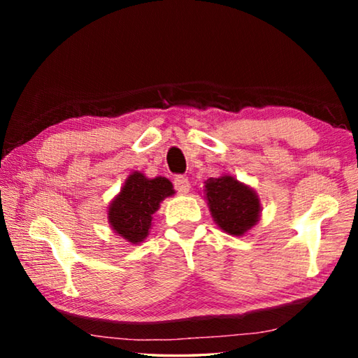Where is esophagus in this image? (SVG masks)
Returning a JSON list of instances; mask_svg holds the SVG:
<instances>
[{
    "label": "esophagus",
    "instance_id": "obj_1",
    "mask_svg": "<svg viewBox=\"0 0 358 358\" xmlns=\"http://www.w3.org/2000/svg\"><path fill=\"white\" fill-rule=\"evenodd\" d=\"M173 185H175V189H177L180 194L189 192L191 185H189V180H187L186 177H177L173 181Z\"/></svg>",
    "mask_w": 358,
    "mask_h": 358
}]
</instances>
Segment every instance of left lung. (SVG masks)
<instances>
[{
  "mask_svg": "<svg viewBox=\"0 0 358 358\" xmlns=\"http://www.w3.org/2000/svg\"><path fill=\"white\" fill-rule=\"evenodd\" d=\"M203 199L217 227L235 237L256 226L262 213L257 192L229 173L205 181Z\"/></svg>",
  "mask_w": 358,
  "mask_h": 358,
  "instance_id": "1",
  "label": "left lung"
}]
</instances>
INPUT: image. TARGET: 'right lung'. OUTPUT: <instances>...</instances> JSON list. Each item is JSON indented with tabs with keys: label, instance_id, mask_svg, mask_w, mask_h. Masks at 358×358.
Masks as SVG:
<instances>
[{
	"label": "right lung",
	"instance_id": "1",
	"mask_svg": "<svg viewBox=\"0 0 358 358\" xmlns=\"http://www.w3.org/2000/svg\"><path fill=\"white\" fill-rule=\"evenodd\" d=\"M173 194V185L166 177L148 178L138 171L132 172L108 205V224L128 243H142L148 237L153 215L161 202Z\"/></svg>",
	"mask_w": 358,
	"mask_h": 358
}]
</instances>
